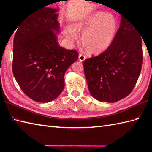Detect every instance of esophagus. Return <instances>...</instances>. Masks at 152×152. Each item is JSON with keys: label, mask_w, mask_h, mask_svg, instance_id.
Wrapping results in <instances>:
<instances>
[{"label": "esophagus", "mask_w": 152, "mask_h": 152, "mask_svg": "<svg viewBox=\"0 0 152 152\" xmlns=\"http://www.w3.org/2000/svg\"><path fill=\"white\" fill-rule=\"evenodd\" d=\"M86 59V57L84 56V55H82V54L79 55V60H80V61L82 62V61H84Z\"/></svg>", "instance_id": "34e87169"}]
</instances>
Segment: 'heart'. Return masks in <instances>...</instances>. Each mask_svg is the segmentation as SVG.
Instances as JSON below:
<instances>
[{
	"label": "heart",
	"instance_id": "obj_1",
	"mask_svg": "<svg viewBox=\"0 0 152 152\" xmlns=\"http://www.w3.org/2000/svg\"><path fill=\"white\" fill-rule=\"evenodd\" d=\"M73 29L68 28L64 31L68 39L76 40L75 32L83 34L81 43L85 50L99 55L110 47L118 29V21L113 14L95 12L86 20L74 24Z\"/></svg>",
	"mask_w": 152,
	"mask_h": 152
}]
</instances>
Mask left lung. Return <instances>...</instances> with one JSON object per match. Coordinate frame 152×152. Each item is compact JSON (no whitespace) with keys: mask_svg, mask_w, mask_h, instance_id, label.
Here are the masks:
<instances>
[{"mask_svg":"<svg viewBox=\"0 0 152 152\" xmlns=\"http://www.w3.org/2000/svg\"><path fill=\"white\" fill-rule=\"evenodd\" d=\"M139 34L137 28L121 16L120 27L110 47L83 61L89 91L97 101L117 102L133 91L142 64Z\"/></svg>","mask_w":152,"mask_h":152,"instance_id":"1","label":"left lung"}]
</instances>
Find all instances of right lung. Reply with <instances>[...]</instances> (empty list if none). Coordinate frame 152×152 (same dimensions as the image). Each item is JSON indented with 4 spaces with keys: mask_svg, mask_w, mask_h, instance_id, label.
<instances>
[{
    "mask_svg": "<svg viewBox=\"0 0 152 152\" xmlns=\"http://www.w3.org/2000/svg\"><path fill=\"white\" fill-rule=\"evenodd\" d=\"M57 12L44 7L33 13L18 26L14 38L13 74L23 92L38 102L61 94L64 73L78 58V51L57 42Z\"/></svg>",
    "mask_w": 152,
    "mask_h": 152,
    "instance_id": "obj_1",
    "label": "right lung"
}]
</instances>
